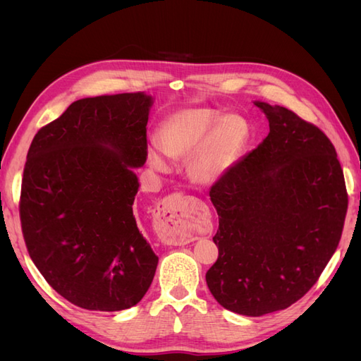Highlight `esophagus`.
<instances>
[{"label": "esophagus", "mask_w": 361, "mask_h": 361, "mask_svg": "<svg viewBox=\"0 0 361 361\" xmlns=\"http://www.w3.org/2000/svg\"><path fill=\"white\" fill-rule=\"evenodd\" d=\"M158 236L167 245H185L194 241L190 223L192 220L191 199L173 192L158 203Z\"/></svg>", "instance_id": "obj_1"}]
</instances>
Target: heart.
<instances>
[{
    "label": "heart",
    "mask_w": 361,
    "mask_h": 361,
    "mask_svg": "<svg viewBox=\"0 0 361 361\" xmlns=\"http://www.w3.org/2000/svg\"><path fill=\"white\" fill-rule=\"evenodd\" d=\"M248 137L247 123L241 117L227 116L209 108H191L167 117L158 130V146L167 157H188V171L197 182L218 179L231 169ZM149 162L157 170L167 164L157 149H149Z\"/></svg>",
    "instance_id": "b5f03b06"
}]
</instances>
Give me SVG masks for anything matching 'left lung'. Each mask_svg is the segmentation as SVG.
<instances>
[{
	"instance_id": "1",
	"label": "left lung",
	"mask_w": 361,
	"mask_h": 361,
	"mask_svg": "<svg viewBox=\"0 0 361 361\" xmlns=\"http://www.w3.org/2000/svg\"><path fill=\"white\" fill-rule=\"evenodd\" d=\"M269 134L209 191L218 259L206 272L224 309L262 316L310 290L341 241L348 192L330 138L285 106L256 102Z\"/></svg>"
}]
</instances>
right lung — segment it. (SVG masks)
<instances>
[{
  "label": "right lung",
  "mask_w": 361,
  "mask_h": 361,
  "mask_svg": "<svg viewBox=\"0 0 361 361\" xmlns=\"http://www.w3.org/2000/svg\"><path fill=\"white\" fill-rule=\"evenodd\" d=\"M152 97H85L39 129L20 185L28 255L49 286L85 310L133 307L152 285L158 256L133 211L147 159Z\"/></svg>",
  "instance_id": "add662e5"
}]
</instances>
